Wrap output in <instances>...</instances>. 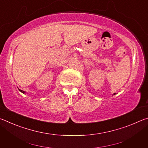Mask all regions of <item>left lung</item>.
Returning a JSON list of instances; mask_svg holds the SVG:
<instances>
[{
  "label": "left lung",
  "instance_id": "left-lung-1",
  "mask_svg": "<svg viewBox=\"0 0 148 148\" xmlns=\"http://www.w3.org/2000/svg\"><path fill=\"white\" fill-rule=\"evenodd\" d=\"M116 95V93H114V94H113V95Z\"/></svg>",
  "mask_w": 148,
  "mask_h": 148
}]
</instances>
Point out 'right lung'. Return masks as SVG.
Here are the masks:
<instances>
[{"instance_id": "add662e5", "label": "right lung", "mask_w": 148, "mask_h": 148, "mask_svg": "<svg viewBox=\"0 0 148 148\" xmlns=\"http://www.w3.org/2000/svg\"><path fill=\"white\" fill-rule=\"evenodd\" d=\"M19 91L20 92H22V93H23V94H25V91H22V90H21V89H19Z\"/></svg>"}]
</instances>
